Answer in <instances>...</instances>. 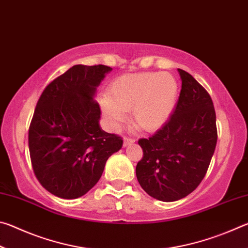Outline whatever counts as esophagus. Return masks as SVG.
Returning <instances> with one entry per match:
<instances>
[{
    "label": "esophagus",
    "mask_w": 248,
    "mask_h": 248,
    "mask_svg": "<svg viewBox=\"0 0 248 248\" xmlns=\"http://www.w3.org/2000/svg\"><path fill=\"white\" fill-rule=\"evenodd\" d=\"M136 141V139H131V138H124V146H127L129 144L133 143V142Z\"/></svg>",
    "instance_id": "esophagus-1"
}]
</instances>
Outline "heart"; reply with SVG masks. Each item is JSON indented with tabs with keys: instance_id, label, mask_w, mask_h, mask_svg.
I'll return each instance as SVG.
<instances>
[{
	"instance_id": "1",
	"label": "heart",
	"mask_w": 248,
	"mask_h": 248,
	"mask_svg": "<svg viewBox=\"0 0 248 248\" xmlns=\"http://www.w3.org/2000/svg\"><path fill=\"white\" fill-rule=\"evenodd\" d=\"M179 85L171 74L142 72L116 78L108 94L99 98L103 114L112 129H118L131 109V118L145 131L161 128L177 103Z\"/></svg>"
}]
</instances>
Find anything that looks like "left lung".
Listing matches in <instances>:
<instances>
[{"label":"left lung","mask_w":248,"mask_h":248,"mask_svg":"<svg viewBox=\"0 0 248 248\" xmlns=\"http://www.w3.org/2000/svg\"><path fill=\"white\" fill-rule=\"evenodd\" d=\"M182 78L177 105L170 120L149 139L138 143L143 157L138 162V182L153 198L170 202L199 186L215 153L217 131L212 99L191 75Z\"/></svg>","instance_id":"left-lung-1"}]
</instances>
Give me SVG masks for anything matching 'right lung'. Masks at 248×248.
<instances>
[{"label": "right lung", "mask_w": 248, "mask_h": 248, "mask_svg": "<svg viewBox=\"0 0 248 248\" xmlns=\"http://www.w3.org/2000/svg\"><path fill=\"white\" fill-rule=\"evenodd\" d=\"M111 68L78 64L50 82L40 95L28 132L29 154L46 190L75 199L92 189L123 139L99 125L96 87Z\"/></svg>", "instance_id": "obj_1"}]
</instances>
